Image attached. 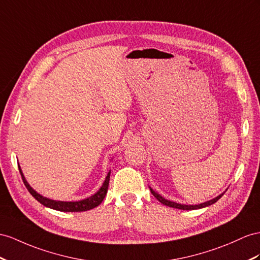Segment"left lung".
<instances>
[{"label": "left lung", "mask_w": 260, "mask_h": 260, "mask_svg": "<svg viewBox=\"0 0 260 260\" xmlns=\"http://www.w3.org/2000/svg\"><path fill=\"white\" fill-rule=\"evenodd\" d=\"M150 192L151 194L154 196L159 202H161L162 204L167 205V206H170V208H174V209H179V210H197V209H201V208H205V206H209L213 203H215L218 199H221L222 194H219L218 197H216L215 199L213 200H210V201L208 202H204V203H201V204H198V205H185V204H179V203H176V202H172V201H169V200H166L165 198H162L160 194H158L157 192H155L152 189H150Z\"/></svg>", "instance_id": "left-lung-1"}]
</instances>
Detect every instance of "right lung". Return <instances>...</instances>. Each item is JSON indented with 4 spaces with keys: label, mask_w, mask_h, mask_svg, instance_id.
I'll return each instance as SVG.
<instances>
[{
    "label": "right lung",
    "mask_w": 260,
    "mask_h": 260,
    "mask_svg": "<svg viewBox=\"0 0 260 260\" xmlns=\"http://www.w3.org/2000/svg\"><path fill=\"white\" fill-rule=\"evenodd\" d=\"M18 169H19V172H21L23 182L26 185V188H27V190L29 191V193L32 197H34L38 202H41L43 205L47 206V208L54 209V210H57V211H61V212H83V211H88V210H92V209L96 208L99 204L102 203L103 199L105 198L106 192H108L109 182H110V174H111V171H110L108 176H106V178H105V181L101 187V189H100L94 196H92L88 199L81 200V201L63 202V201H54V200L44 198L43 196L37 193V192L27 183V181L25 180V177H24L23 172L21 170V167H19V166H18Z\"/></svg>",
    "instance_id": "obj_1"
}]
</instances>
